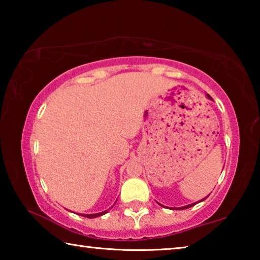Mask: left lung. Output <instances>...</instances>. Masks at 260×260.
Returning <instances> with one entry per match:
<instances>
[{"mask_svg":"<svg viewBox=\"0 0 260 260\" xmlns=\"http://www.w3.org/2000/svg\"><path fill=\"white\" fill-rule=\"evenodd\" d=\"M206 98H208L209 100H212V98H211V96L209 95V94H206ZM206 199V197H205ZM205 199H203V200H201V201H199V202H196V203H192V204H189V205H186V206H182V208H174V209H178V210H182V209H188V208H190V206H193L195 204H197V203H200V202H202V201H204Z\"/></svg>","mask_w":260,"mask_h":260,"instance_id":"1","label":"left lung"}]
</instances>
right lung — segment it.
<instances>
[{
  "label": "right lung",
  "instance_id": "add662e5",
  "mask_svg": "<svg viewBox=\"0 0 260 260\" xmlns=\"http://www.w3.org/2000/svg\"><path fill=\"white\" fill-rule=\"evenodd\" d=\"M108 211H103V212H100V213H94V214H80L83 215V217H87V218H96V217H100V215H103L107 213Z\"/></svg>",
  "mask_w": 260,
  "mask_h": 260
}]
</instances>
